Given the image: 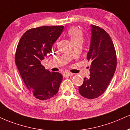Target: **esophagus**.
I'll return each mask as SVG.
<instances>
[{
    "instance_id": "1",
    "label": "esophagus",
    "mask_w": 130,
    "mask_h": 130,
    "mask_svg": "<svg viewBox=\"0 0 130 130\" xmlns=\"http://www.w3.org/2000/svg\"><path fill=\"white\" fill-rule=\"evenodd\" d=\"M63 76H65V77H67V76H73V73H69V72H65V73L63 74Z\"/></svg>"
}]
</instances>
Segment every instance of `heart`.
<instances>
[{
	"instance_id": "b5f03b06",
	"label": "heart",
	"mask_w": 130,
	"mask_h": 130,
	"mask_svg": "<svg viewBox=\"0 0 130 130\" xmlns=\"http://www.w3.org/2000/svg\"><path fill=\"white\" fill-rule=\"evenodd\" d=\"M68 36L70 37L71 40L78 39H82L83 37L82 31L77 28H73L70 29L68 31Z\"/></svg>"
}]
</instances>
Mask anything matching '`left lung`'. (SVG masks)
Masks as SVG:
<instances>
[{"mask_svg": "<svg viewBox=\"0 0 130 130\" xmlns=\"http://www.w3.org/2000/svg\"><path fill=\"white\" fill-rule=\"evenodd\" d=\"M91 38L87 59L91 62L90 77L84 78L79 87L81 96L93 99L105 91L115 74L117 66V56L111 38L98 26L91 25Z\"/></svg>", "mask_w": 130, "mask_h": 130, "instance_id": "1", "label": "left lung"}]
</instances>
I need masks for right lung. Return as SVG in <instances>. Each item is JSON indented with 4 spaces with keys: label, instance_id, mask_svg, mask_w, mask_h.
<instances>
[{
    "label": "right lung",
    "instance_id": "right-lung-1",
    "mask_svg": "<svg viewBox=\"0 0 130 130\" xmlns=\"http://www.w3.org/2000/svg\"><path fill=\"white\" fill-rule=\"evenodd\" d=\"M64 26H43L26 31L19 42L15 62L26 88L37 99L45 101L57 94L63 76L45 69L41 61L52 53L53 43Z\"/></svg>",
    "mask_w": 130,
    "mask_h": 130
}]
</instances>
